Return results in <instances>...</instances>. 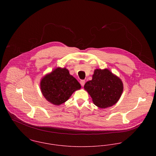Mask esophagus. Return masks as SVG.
<instances>
[{
  "label": "esophagus",
  "instance_id": "obj_1",
  "mask_svg": "<svg viewBox=\"0 0 156 156\" xmlns=\"http://www.w3.org/2000/svg\"><path fill=\"white\" fill-rule=\"evenodd\" d=\"M80 83L81 85H82V87H83L84 85H85V80H81L80 82Z\"/></svg>",
  "mask_w": 156,
  "mask_h": 156
}]
</instances>
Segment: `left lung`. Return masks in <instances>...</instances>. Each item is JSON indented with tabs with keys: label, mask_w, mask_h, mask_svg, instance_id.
<instances>
[{
	"label": "left lung",
	"mask_w": 156,
	"mask_h": 156,
	"mask_svg": "<svg viewBox=\"0 0 156 156\" xmlns=\"http://www.w3.org/2000/svg\"><path fill=\"white\" fill-rule=\"evenodd\" d=\"M84 88L89 93L95 105L105 109L119 100L123 91V84L121 79L109 69H97L92 79L85 83Z\"/></svg>",
	"instance_id": "obj_1"
}]
</instances>
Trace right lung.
<instances>
[{
	"label": "right lung",
	"instance_id": "1",
	"mask_svg": "<svg viewBox=\"0 0 156 156\" xmlns=\"http://www.w3.org/2000/svg\"><path fill=\"white\" fill-rule=\"evenodd\" d=\"M40 86L46 100L55 105L64 103L75 90L81 88L80 84L69 74L68 69L61 68L44 77Z\"/></svg>",
	"mask_w": 156,
	"mask_h": 156
}]
</instances>
